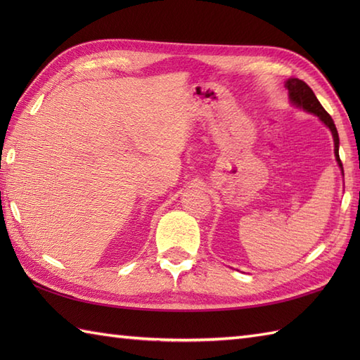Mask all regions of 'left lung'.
I'll list each match as a JSON object with an SVG mask.
<instances>
[{"mask_svg": "<svg viewBox=\"0 0 360 360\" xmlns=\"http://www.w3.org/2000/svg\"><path fill=\"white\" fill-rule=\"evenodd\" d=\"M285 86L289 91L290 102H292L295 106H298V108H303L304 111H308L311 114H316V116L320 120H322L328 128L331 129L333 139H334L335 160H338V164H339V167L342 168V172H343L342 160L339 158V133H338V128H335L330 114L325 111L323 106L320 105V102L317 101L314 91H312L303 80H298V79H289V80H286Z\"/></svg>", "mask_w": 360, "mask_h": 360, "instance_id": "left-lung-1", "label": "left lung"}]
</instances>
